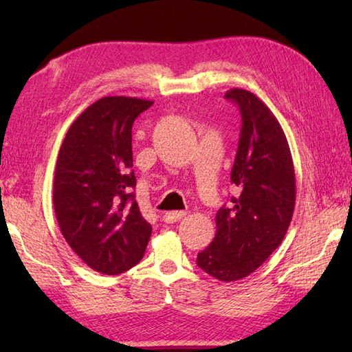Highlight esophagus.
I'll return each instance as SVG.
<instances>
[{
	"mask_svg": "<svg viewBox=\"0 0 352 352\" xmlns=\"http://www.w3.org/2000/svg\"><path fill=\"white\" fill-rule=\"evenodd\" d=\"M186 216V212H166L163 214V221L166 223H174V222H178L182 218H184Z\"/></svg>",
	"mask_w": 352,
	"mask_h": 352,
	"instance_id": "esophagus-1",
	"label": "esophagus"
}]
</instances>
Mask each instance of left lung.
Listing matches in <instances>:
<instances>
[{"instance_id": "1", "label": "left lung", "mask_w": 352, "mask_h": 352, "mask_svg": "<svg viewBox=\"0 0 352 352\" xmlns=\"http://www.w3.org/2000/svg\"><path fill=\"white\" fill-rule=\"evenodd\" d=\"M226 98L241 110L242 129L230 180L239 189L216 213L213 242L197 265L219 281L252 274L281 245L295 210V169L278 119L258 96L230 89Z\"/></svg>"}]
</instances>
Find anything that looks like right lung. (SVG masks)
<instances>
[{"label": "right lung", "instance_id": "right-lung-1", "mask_svg": "<svg viewBox=\"0 0 352 352\" xmlns=\"http://www.w3.org/2000/svg\"><path fill=\"white\" fill-rule=\"evenodd\" d=\"M151 106L133 96H104L72 122L58 151L52 188L58 227L74 252L104 275L138 265L151 237L131 192V126Z\"/></svg>", "mask_w": 352, "mask_h": 352}]
</instances>
